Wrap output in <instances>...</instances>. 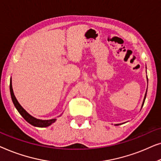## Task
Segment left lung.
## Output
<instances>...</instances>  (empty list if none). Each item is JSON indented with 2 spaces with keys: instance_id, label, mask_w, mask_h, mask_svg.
Masks as SVG:
<instances>
[{
  "instance_id": "1",
  "label": "left lung",
  "mask_w": 161,
  "mask_h": 161,
  "mask_svg": "<svg viewBox=\"0 0 161 161\" xmlns=\"http://www.w3.org/2000/svg\"><path fill=\"white\" fill-rule=\"evenodd\" d=\"M147 94V93H146ZM146 94H145V97H144V101H143V104H142V106L144 105V101H145V99H146ZM119 125V124H117V125Z\"/></svg>"
}]
</instances>
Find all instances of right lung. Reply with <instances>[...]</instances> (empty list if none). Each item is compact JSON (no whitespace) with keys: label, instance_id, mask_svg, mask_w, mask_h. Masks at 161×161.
<instances>
[{"label":"right lung","instance_id":"obj_1","mask_svg":"<svg viewBox=\"0 0 161 161\" xmlns=\"http://www.w3.org/2000/svg\"><path fill=\"white\" fill-rule=\"evenodd\" d=\"M10 93H11V97H12V102L14 103L15 108H16L17 111L19 113V114L23 116V117L27 121V122L29 123V124L34 125L35 127H48L53 123L56 122V119H48V120H42V119H38L34 118V116H31L28 112H26L25 109L23 108V107L19 105L18 101L17 100L16 97H15L14 92H13L12 89V80H10Z\"/></svg>","mask_w":161,"mask_h":161}]
</instances>
